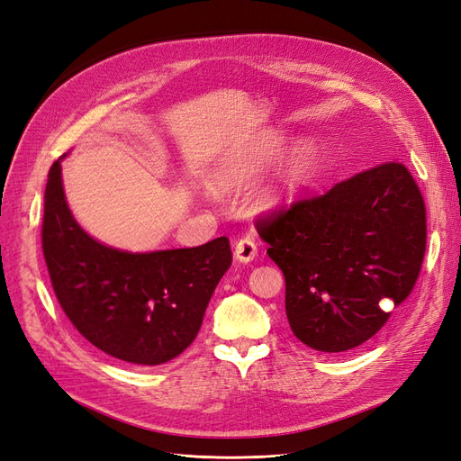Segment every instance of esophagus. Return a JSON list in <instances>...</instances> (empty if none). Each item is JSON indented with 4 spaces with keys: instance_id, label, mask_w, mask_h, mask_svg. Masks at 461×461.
Returning <instances> with one entry per match:
<instances>
[{
    "instance_id": "esophagus-1",
    "label": "esophagus",
    "mask_w": 461,
    "mask_h": 461,
    "mask_svg": "<svg viewBox=\"0 0 461 461\" xmlns=\"http://www.w3.org/2000/svg\"><path fill=\"white\" fill-rule=\"evenodd\" d=\"M235 258L240 260V262H252L254 258H257V254H258V247H257V243H254V240L252 237H249V235H245V237H241L240 241H235Z\"/></svg>"
}]
</instances>
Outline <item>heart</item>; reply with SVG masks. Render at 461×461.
Wrapping results in <instances>:
<instances>
[{
	"mask_svg": "<svg viewBox=\"0 0 461 461\" xmlns=\"http://www.w3.org/2000/svg\"><path fill=\"white\" fill-rule=\"evenodd\" d=\"M281 149H283V139L276 136V139L266 140L260 146L237 151L235 156L228 158L218 168L216 184L221 187H233V185H241V184L250 182L252 178H257L266 167H269L276 161ZM310 161H312V148L305 144L296 148L293 151V156L286 161L279 185L266 190L260 195V203L271 204V203H276L283 194L291 192L293 187L302 180L305 170H308Z\"/></svg>",
	"mask_w": 461,
	"mask_h": 461,
	"instance_id": "obj_1",
	"label": "heart"
}]
</instances>
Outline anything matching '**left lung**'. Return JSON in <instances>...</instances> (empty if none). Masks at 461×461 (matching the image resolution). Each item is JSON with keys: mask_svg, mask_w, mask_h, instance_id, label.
<instances>
[{"mask_svg": "<svg viewBox=\"0 0 461 461\" xmlns=\"http://www.w3.org/2000/svg\"><path fill=\"white\" fill-rule=\"evenodd\" d=\"M285 276L294 336L317 351L365 344L418 281L428 243L425 203L399 161H385L257 220Z\"/></svg>", "mask_w": 461, "mask_h": 461, "instance_id": "obj_1", "label": "left lung"}]
</instances>
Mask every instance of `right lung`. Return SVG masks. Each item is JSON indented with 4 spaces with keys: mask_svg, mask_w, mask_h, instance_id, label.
I'll return each instance as SVG.
<instances>
[{
    "mask_svg": "<svg viewBox=\"0 0 461 461\" xmlns=\"http://www.w3.org/2000/svg\"><path fill=\"white\" fill-rule=\"evenodd\" d=\"M41 249L50 285L77 332L132 365H163L190 346L221 276L228 237L194 249L132 254L95 241L66 204L60 161L49 170Z\"/></svg>",
    "mask_w": 461,
    "mask_h": 461,
    "instance_id": "obj_1",
    "label": "right lung"
}]
</instances>
